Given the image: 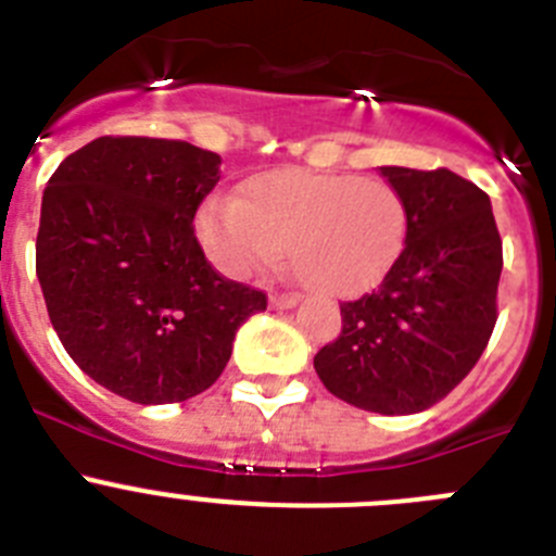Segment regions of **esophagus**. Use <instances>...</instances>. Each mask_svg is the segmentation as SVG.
I'll list each match as a JSON object with an SVG mask.
<instances>
[{
    "label": "esophagus",
    "instance_id": "esophagus-1",
    "mask_svg": "<svg viewBox=\"0 0 556 556\" xmlns=\"http://www.w3.org/2000/svg\"><path fill=\"white\" fill-rule=\"evenodd\" d=\"M268 304H271L274 309H293L295 304H299V295H290V293H271V299H268Z\"/></svg>",
    "mask_w": 556,
    "mask_h": 556
}]
</instances>
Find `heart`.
<instances>
[{
    "label": "heart",
    "mask_w": 556,
    "mask_h": 556,
    "mask_svg": "<svg viewBox=\"0 0 556 556\" xmlns=\"http://www.w3.org/2000/svg\"><path fill=\"white\" fill-rule=\"evenodd\" d=\"M197 241L232 279L279 266L290 249L295 274L318 295L370 290L406 247L408 205L381 178L277 169L252 178L243 197H211L197 214Z\"/></svg>",
    "instance_id": "b5f03b06"
}]
</instances>
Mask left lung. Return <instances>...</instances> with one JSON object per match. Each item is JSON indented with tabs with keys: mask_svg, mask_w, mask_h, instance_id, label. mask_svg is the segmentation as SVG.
I'll return each instance as SVG.
<instances>
[{
	"mask_svg": "<svg viewBox=\"0 0 556 556\" xmlns=\"http://www.w3.org/2000/svg\"><path fill=\"white\" fill-rule=\"evenodd\" d=\"M408 205L401 257L372 293L342 302V331L315 354L331 395L376 414L447 397L496 324L502 238L489 194L450 169L381 167Z\"/></svg>",
	"mask_w": 556,
	"mask_h": 556,
	"instance_id": "1",
	"label": "left lung"
}]
</instances>
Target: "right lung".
Listing matches in <instances>:
<instances>
[{
    "label": "right lung",
    "instance_id": "1",
    "mask_svg": "<svg viewBox=\"0 0 556 556\" xmlns=\"http://www.w3.org/2000/svg\"><path fill=\"white\" fill-rule=\"evenodd\" d=\"M222 159L180 139L98 137L43 191L35 271L67 356L142 406L205 392L236 331L268 304L225 279L194 236Z\"/></svg>",
    "mask_w": 556,
    "mask_h": 556
}]
</instances>
